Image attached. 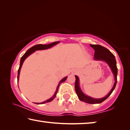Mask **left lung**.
Wrapping results in <instances>:
<instances>
[{
    "instance_id": "1",
    "label": "left lung",
    "mask_w": 130,
    "mask_h": 130,
    "mask_svg": "<svg viewBox=\"0 0 130 130\" xmlns=\"http://www.w3.org/2000/svg\"><path fill=\"white\" fill-rule=\"evenodd\" d=\"M90 46L94 50V54L93 59L96 61H104L108 65L109 67L111 69L112 72L115 78V83L113 86L111 91L106 96L103 98L95 99L91 98L89 96H87L84 94L81 91L80 87V83H79V78L77 76H75V90L79 100L88 104H100L105 100L108 97L111 95L116 87L117 83V75H118V68L116 67V61L115 57L112 53L108 50L107 48L99 45H92L90 44Z\"/></svg>"
}]
</instances>
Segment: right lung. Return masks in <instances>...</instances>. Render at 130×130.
<instances>
[{"mask_svg":"<svg viewBox=\"0 0 130 130\" xmlns=\"http://www.w3.org/2000/svg\"><path fill=\"white\" fill-rule=\"evenodd\" d=\"M60 43V42L59 41H57V42H53L51 43L50 44H47V45H42V44H39V45H36L34 46L31 47V48H30L29 49H28L27 52H26L25 54H24L23 56L21 57V61H20V65H19V69L18 70V77H17V80L18 81H19V74H20V71H21V69L22 68V66L23 63L24 62V61L26 60V58H27V57L30 56V55L32 53H33L34 52H35L36 51V50H45V49H49V48H51L53 46H54L57 44H58ZM68 77H65L63 78L62 80H60V82H59V84L58 85V86L57 87V89H56V91L55 92L54 94H53V96L51 98L49 99H48L47 100L45 101V102H42V103H35V104H45L46 103H49L52 102V101L54 99L56 98V95H57V92H58V88L59 86H60V84H61L63 82H64V81L67 80Z\"/></svg>","mask_w":130,"mask_h":130,"instance_id":"right-lung-1","label":"right lung"}]
</instances>
